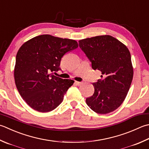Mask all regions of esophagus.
I'll use <instances>...</instances> for the list:
<instances>
[{
    "label": "esophagus",
    "instance_id": "obj_1",
    "mask_svg": "<svg viewBox=\"0 0 149 149\" xmlns=\"http://www.w3.org/2000/svg\"><path fill=\"white\" fill-rule=\"evenodd\" d=\"M75 83L76 84V85H77V86H80L83 84L82 82H79V81H75Z\"/></svg>",
    "mask_w": 149,
    "mask_h": 149
}]
</instances>
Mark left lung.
I'll return each instance as SVG.
<instances>
[{
    "label": "left lung",
    "mask_w": 149,
    "mask_h": 149,
    "mask_svg": "<svg viewBox=\"0 0 149 149\" xmlns=\"http://www.w3.org/2000/svg\"><path fill=\"white\" fill-rule=\"evenodd\" d=\"M79 45L92 68L101 72V79L93 83L94 93L86 102L93 111L105 114L123 103L133 78V67L129 49L110 36L80 40Z\"/></svg>",
    "instance_id": "left-lung-1"
}]
</instances>
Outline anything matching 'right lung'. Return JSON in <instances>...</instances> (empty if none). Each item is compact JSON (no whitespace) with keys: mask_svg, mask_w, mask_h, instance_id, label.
Listing matches in <instances>:
<instances>
[{"mask_svg":"<svg viewBox=\"0 0 149 149\" xmlns=\"http://www.w3.org/2000/svg\"><path fill=\"white\" fill-rule=\"evenodd\" d=\"M78 47L75 40L50 35L35 37L20 46L16 55L15 82L20 95L32 109L48 112L62 103L74 83L50 74L60 68L61 58Z\"/></svg>","mask_w":149,"mask_h":149,"instance_id":"1","label":"right lung"}]
</instances>
